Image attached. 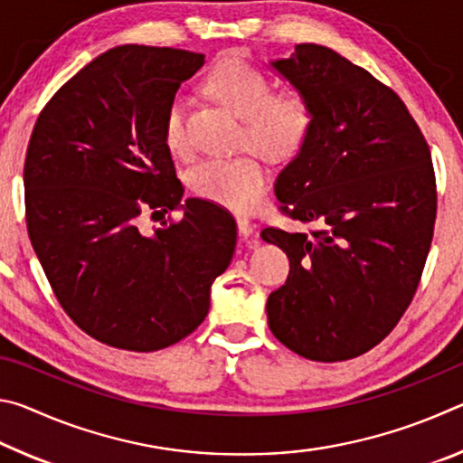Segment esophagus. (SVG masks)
<instances>
[{
  "label": "esophagus",
  "mask_w": 463,
  "mask_h": 463,
  "mask_svg": "<svg viewBox=\"0 0 463 463\" xmlns=\"http://www.w3.org/2000/svg\"><path fill=\"white\" fill-rule=\"evenodd\" d=\"M237 229H239L241 237H245V239L250 237V234H253V224H250L249 218L239 216V218H237Z\"/></svg>",
  "instance_id": "obj_1"
}]
</instances>
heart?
<instances>
[{
  "label": "heart",
  "instance_id": "heart-1",
  "mask_svg": "<svg viewBox=\"0 0 463 463\" xmlns=\"http://www.w3.org/2000/svg\"><path fill=\"white\" fill-rule=\"evenodd\" d=\"M203 90L242 120V143L269 159H288L304 145L312 128L310 99L298 90L271 93V81L241 59H226L208 73ZM163 140L175 156L190 153L185 135V106L175 98L163 120ZM187 184L200 198L234 213H249L268 187V169L255 153L210 156L187 174Z\"/></svg>",
  "mask_w": 463,
  "mask_h": 463
}]
</instances>
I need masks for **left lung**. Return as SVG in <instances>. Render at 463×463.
Returning a JSON list of instances; mask_svg holds the SVG:
<instances>
[{
  "label": "left lung",
  "instance_id": "obj_1",
  "mask_svg": "<svg viewBox=\"0 0 463 463\" xmlns=\"http://www.w3.org/2000/svg\"><path fill=\"white\" fill-rule=\"evenodd\" d=\"M312 106V128L276 179L281 210L323 229H263L289 260L268 298L279 343L312 362L375 347L409 308L437 214L435 171L404 101L320 44L269 62Z\"/></svg>",
  "mask_w": 463,
  "mask_h": 463
}]
</instances>
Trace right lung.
Masks as SVG:
<instances>
[{
	"label": "right lung",
	"mask_w": 463,
	"mask_h": 463,
	"mask_svg": "<svg viewBox=\"0 0 463 463\" xmlns=\"http://www.w3.org/2000/svg\"><path fill=\"white\" fill-rule=\"evenodd\" d=\"M203 54L124 44L99 54L44 106L24 163L30 242L62 310L99 343L169 347L202 325L237 226L184 198L163 120ZM183 216L145 233L142 210Z\"/></svg>",
	"instance_id": "add662e5"
}]
</instances>
